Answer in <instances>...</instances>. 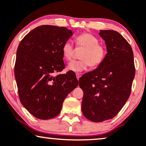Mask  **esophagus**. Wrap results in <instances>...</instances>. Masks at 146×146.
Returning <instances> with one entry per match:
<instances>
[{"label": "esophagus", "mask_w": 146, "mask_h": 146, "mask_svg": "<svg viewBox=\"0 0 146 146\" xmlns=\"http://www.w3.org/2000/svg\"><path fill=\"white\" fill-rule=\"evenodd\" d=\"M76 77H77V80L79 81V77H80V74H79V73H76Z\"/></svg>", "instance_id": "1"}]
</instances>
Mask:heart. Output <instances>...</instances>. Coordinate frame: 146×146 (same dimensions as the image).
I'll return each mask as SVG.
<instances>
[{
    "instance_id": "1",
    "label": "heart",
    "mask_w": 146,
    "mask_h": 146,
    "mask_svg": "<svg viewBox=\"0 0 146 146\" xmlns=\"http://www.w3.org/2000/svg\"><path fill=\"white\" fill-rule=\"evenodd\" d=\"M77 46L85 48L80 61H72L68 64L67 69L75 73H80L86 70L89 65L91 67L100 66L106 59L107 49L104 45L99 44L96 36L88 33H83L76 38ZM62 53L64 59L69 61L74 53V48L71 40H67L62 46Z\"/></svg>"
}]
</instances>
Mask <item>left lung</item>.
<instances>
[{
    "label": "left lung",
    "mask_w": 146,
    "mask_h": 146,
    "mask_svg": "<svg viewBox=\"0 0 146 146\" xmlns=\"http://www.w3.org/2000/svg\"><path fill=\"white\" fill-rule=\"evenodd\" d=\"M107 55L97 69L79 79L83 91V115L102 122L117 115L130 96L135 77L133 53L130 44L117 31L101 30Z\"/></svg>",
    "instance_id": "1"
}]
</instances>
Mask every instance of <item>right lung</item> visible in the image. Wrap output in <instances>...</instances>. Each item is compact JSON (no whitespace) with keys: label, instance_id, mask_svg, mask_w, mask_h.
Here are the masks:
<instances>
[{"label":"right lung","instance_id":"right-lung-1","mask_svg":"<svg viewBox=\"0 0 146 146\" xmlns=\"http://www.w3.org/2000/svg\"><path fill=\"white\" fill-rule=\"evenodd\" d=\"M72 35L66 27L41 25L29 32L18 46L15 77L19 98L38 119L59 115L66 97L79 84L73 73L54 75L65 67L62 46Z\"/></svg>","mask_w":146,"mask_h":146}]
</instances>
